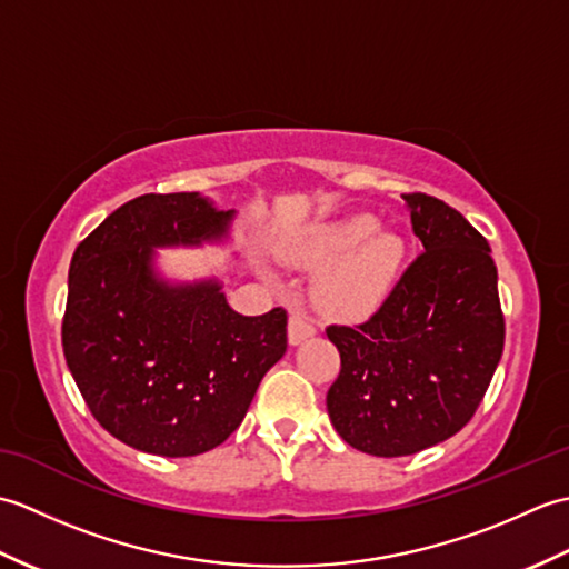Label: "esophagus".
<instances>
[{
  "instance_id": "1",
  "label": "esophagus",
  "mask_w": 569,
  "mask_h": 569,
  "mask_svg": "<svg viewBox=\"0 0 569 569\" xmlns=\"http://www.w3.org/2000/svg\"><path fill=\"white\" fill-rule=\"evenodd\" d=\"M312 335H316V325H312L303 312H291V318H288V342L300 345Z\"/></svg>"
}]
</instances>
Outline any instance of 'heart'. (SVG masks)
Here are the masks:
<instances>
[{"label": "heart", "instance_id": "b5f03b06", "mask_svg": "<svg viewBox=\"0 0 569 569\" xmlns=\"http://www.w3.org/2000/svg\"><path fill=\"white\" fill-rule=\"evenodd\" d=\"M300 266H320L312 278V300L332 318L367 316L391 293L403 269L401 234L377 227L371 214H349L303 229L288 244Z\"/></svg>", "mask_w": 569, "mask_h": 569}]
</instances>
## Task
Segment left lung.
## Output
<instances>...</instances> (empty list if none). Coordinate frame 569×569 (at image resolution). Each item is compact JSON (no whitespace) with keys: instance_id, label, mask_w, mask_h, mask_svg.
Returning <instances> with one entry per match:
<instances>
[{"instance_id":"8db88e82","label":"left lung","mask_w":569,"mask_h":569,"mask_svg":"<svg viewBox=\"0 0 569 569\" xmlns=\"http://www.w3.org/2000/svg\"><path fill=\"white\" fill-rule=\"evenodd\" d=\"M401 198L422 253L365 325L328 328L342 361L328 391L330 420L373 457L416 455L462 430L503 352L487 239L438 198Z\"/></svg>"}]
</instances>
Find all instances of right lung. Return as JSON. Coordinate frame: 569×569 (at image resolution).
<instances>
[{
  "mask_svg": "<svg viewBox=\"0 0 569 569\" xmlns=\"http://www.w3.org/2000/svg\"><path fill=\"white\" fill-rule=\"evenodd\" d=\"M234 214L200 192H149L72 253L68 369L94 420L134 450L192 457L222 445L286 355L283 308L241 316L220 278L178 283L156 269V249L222 244Z\"/></svg>",
  "mask_w": 569,
  "mask_h": 569,
  "instance_id": "right-lung-1",
  "label": "right lung"
}]
</instances>
